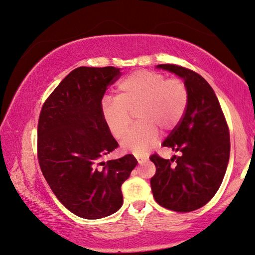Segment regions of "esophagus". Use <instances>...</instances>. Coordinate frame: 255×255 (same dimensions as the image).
Masks as SVG:
<instances>
[{"instance_id": "obj_1", "label": "esophagus", "mask_w": 255, "mask_h": 255, "mask_svg": "<svg viewBox=\"0 0 255 255\" xmlns=\"http://www.w3.org/2000/svg\"><path fill=\"white\" fill-rule=\"evenodd\" d=\"M136 159H137V161L139 162V164H142V163H144V162H145V160H147V159H145L144 158V156H141V155H136Z\"/></svg>"}]
</instances>
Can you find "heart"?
Here are the masks:
<instances>
[{
  "label": "heart",
  "mask_w": 255,
  "mask_h": 255,
  "mask_svg": "<svg viewBox=\"0 0 255 255\" xmlns=\"http://www.w3.org/2000/svg\"><path fill=\"white\" fill-rule=\"evenodd\" d=\"M188 104L186 85L177 78L165 79L158 72L139 70L119 82L115 99L103 103L104 124L115 139H122L136 111L138 124L122 141L124 151L147 152L160 139V129L171 130L180 123Z\"/></svg>",
  "instance_id": "obj_1"
}]
</instances>
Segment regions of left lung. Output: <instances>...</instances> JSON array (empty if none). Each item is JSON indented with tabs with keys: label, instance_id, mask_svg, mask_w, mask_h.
Segmentation results:
<instances>
[{
	"label": "left lung",
	"instance_id": "obj_1",
	"mask_svg": "<svg viewBox=\"0 0 255 255\" xmlns=\"http://www.w3.org/2000/svg\"><path fill=\"white\" fill-rule=\"evenodd\" d=\"M156 68L184 80L188 104L180 124L162 143L181 155H173L171 161L150 156L156 166L151 189L162 207L188 213L207 204L221 185L229 162V130L217 96L202 75L174 64Z\"/></svg>",
	"mask_w": 255,
	"mask_h": 255
}]
</instances>
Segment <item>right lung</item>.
<instances>
[{
    "label": "right lung",
    "instance_id": "add662e5",
    "mask_svg": "<svg viewBox=\"0 0 255 255\" xmlns=\"http://www.w3.org/2000/svg\"><path fill=\"white\" fill-rule=\"evenodd\" d=\"M119 75L114 67L74 69L48 97L38 122L42 174L64 207L84 219L119 210L123 183L138 163L131 154L102 161L118 147L103 121L102 100Z\"/></svg>",
    "mask_w": 255,
    "mask_h": 255
}]
</instances>
